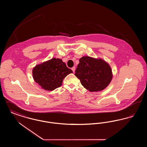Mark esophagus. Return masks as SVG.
Returning a JSON list of instances; mask_svg holds the SVG:
<instances>
[{"label":"esophagus","instance_id":"1","mask_svg":"<svg viewBox=\"0 0 147 147\" xmlns=\"http://www.w3.org/2000/svg\"><path fill=\"white\" fill-rule=\"evenodd\" d=\"M75 69H76V67H73L71 68V70H72V71H73V72L75 71Z\"/></svg>","mask_w":147,"mask_h":147}]
</instances>
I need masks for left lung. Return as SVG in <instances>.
I'll use <instances>...</instances> for the list:
<instances>
[{"label": "left lung", "instance_id": "left-lung-1", "mask_svg": "<svg viewBox=\"0 0 147 147\" xmlns=\"http://www.w3.org/2000/svg\"><path fill=\"white\" fill-rule=\"evenodd\" d=\"M75 76L84 88L91 92L105 89L112 80V69L104 59L83 56L79 59Z\"/></svg>", "mask_w": 147, "mask_h": 147}]
</instances>
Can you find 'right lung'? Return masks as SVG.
I'll use <instances>...</instances> for the list:
<instances>
[{"mask_svg": "<svg viewBox=\"0 0 147 147\" xmlns=\"http://www.w3.org/2000/svg\"><path fill=\"white\" fill-rule=\"evenodd\" d=\"M72 73L62 59L53 58L34 67L32 76L43 89L53 91L60 87L65 77Z\"/></svg>", "mask_w": 147, "mask_h": 147, "instance_id": "right-lung-1", "label": "right lung"}]
</instances>
